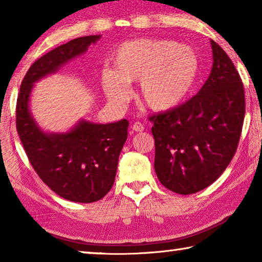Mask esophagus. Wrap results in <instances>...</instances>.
I'll use <instances>...</instances> for the list:
<instances>
[{
  "mask_svg": "<svg viewBox=\"0 0 262 262\" xmlns=\"http://www.w3.org/2000/svg\"><path fill=\"white\" fill-rule=\"evenodd\" d=\"M132 130H134L135 132L144 131V125H143L141 121H136V123L132 124Z\"/></svg>",
  "mask_w": 262,
  "mask_h": 262,
  "instance_id": "34e87169",
  "label": "esophagus"
}]
</instances>
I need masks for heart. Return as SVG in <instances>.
Returning a JSON list of instances; mask_svg holds the SVG:
<instances>
[{
	"label": "heart",
	"instance_id": "obj_1",
	"mask_svg": "<svg viewBox=\"0 0 262 262\" xmlns=\"http://www.w3.org/2000/svg\"><path fill=\"white\" fill-rule=\"evenodd\" d=\"M112 68L101 73L102 89L111 101H125L126 83L138 81V98L143 105L155 112H167L192 94L200 60L191 46L174 40L135 39L116 50Z\"/></svg>",
	"mask_w": 262,
	"mask_h": 262
}]
</instances>
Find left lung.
Masks as SVG:
<instances>
[{
  "label": "left lung",
  "instance_id": "left-lung-1",
  "mask_svg": "<svg viewBox=\"0 0 262 262\" xmlns=\"http://www.w3.org/2000/svg\"><path fill=\"white\" fill-rule=\"evenodd\" d=\"M213 66L198 94L184 105L149 117L154 124L155 171L164 187L192 194L217 180L234 157L246 113L238 71L211 40Z\"/></svg>",
  "mask_w": 262,
  "mask_h": 262
}]
</instances>
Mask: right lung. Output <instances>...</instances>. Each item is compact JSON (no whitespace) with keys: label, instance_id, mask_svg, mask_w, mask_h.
<instances>
[{"label":"right lung","instance_id":"right-lung-1","mask_svg":"<svg viewBox=\"0 0 262 262\" xmlns=\"http://www.w3.org/2000/svg\"><path fill=\"white\" fill-rule=\"evenodd\" d=\"M99 39L100 35L74 39L35 60L21 82L16 101V130L32 167L53 192L75 203L98 202L111 191L128 121L81 120L66 134H46L30 112V94L34 82L56 73Z\"/></svg>","mask_w":262,"mask_h":262}]
</instances>
